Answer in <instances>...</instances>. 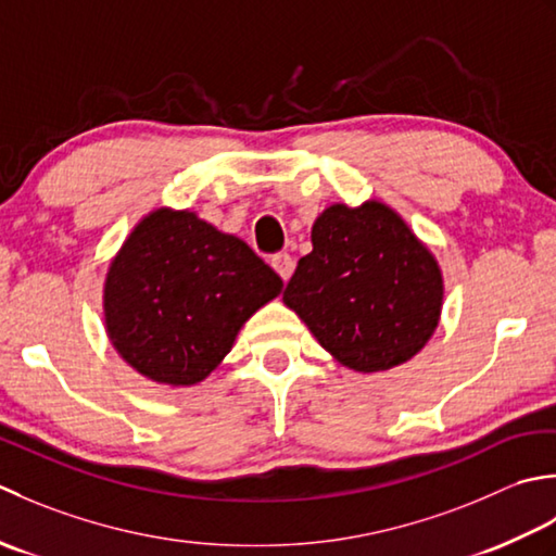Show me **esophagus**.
<instances>
[{
  "instance_id": "1",
  "label": "esophagus",
  "mask_w": 556,
  "mask_h": 556,
  "mask_svg": "<svg viewBox=\"0 0 556 556\" xmlns=\"http://www.w3.org/2000/svg\"><path fill=\"white\" fill-rule=\"evenodd\" d=\"M270 266H274V270L282 280H288L292 276L294 262H292V256L288 252H278V254L270 256Z\"/></svg>"
}]
</instances>
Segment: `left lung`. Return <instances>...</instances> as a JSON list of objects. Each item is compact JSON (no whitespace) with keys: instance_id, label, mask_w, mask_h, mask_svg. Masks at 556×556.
Returning <instances> with one entry per match:
<instances>
[{"instance_id":"1","label":"left lung","mask_w":556,"mask_h":556,"mask_svg":"<svg viewBox=\"0 0 556 556\" xmlns=\"http://www.w3.org/2000/svg\"><path fill=\"white\" fill-rule=\"evenodd\" d=\"M282 302L341 365L383 371L420 353L439 324L444 280L403 218L379 201L326 208Z\"/></svg>"}]
</instances>
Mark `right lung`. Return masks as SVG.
Returning a JSON list of instances; mask_svg holds the SVG:
<instances>
[{"label": "right lung", "mask_w": 556, "mask_h": 556, "mask_svg": "<svg viewBox=\"0 0 556 556\" xmlns=\"http://www.w3.org/2000/svg\"><path fill=\"white\" fill-rule=\"evenodd\" d=\"M280 288V276L240 237L197 213L157 208L110 264L108 336L143 377L191 387L220 365L242 324Z\"/></svg>", "instance_id": "1"}]
</instances>
